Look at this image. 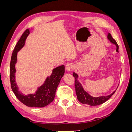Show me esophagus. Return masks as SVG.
Segmentation results:
<instances>
[{
	"label": "esophagus",
	"instance_id": "esophagus-1",
	"mask_svg": "<svg viewBox=\"0 0 132 132\" xmlns=\"http://www.w3.org/2000/svg\"><path fill=\"white\" fill-rule=\"evenodd\" d=\"M74 68V65L72 63H68L66 65V70L68 71H70Z\"/></svg>",
	"mask_w": 132,
	"mask_h": 132
}]
</instances>
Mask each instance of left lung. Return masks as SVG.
<instances>
[{
  "mask_svg": "<svg viewBox=\"0 0 132 132\" xmlns=\"http://www.w3.org/2000/svg\"><path fill=\"white\" fill-rule=\"evenodd\" d=\"M107 39L111 43H112V44L116 45V51L117 52H118V45L117 43L116 40L112 37L110 33H108L107 35ZM73 75L74 77L75 78V89L77 96V99L79 102L82 104H88L90 106H95L104 103V102H106L107 100H109L110 98L112 96V95L116 92V91L117 90L116 89V90H114L113 92L109 95L102 96L97 97H93L84 89L81 84L79 82L78 80V74L76 73L75 72H74L73 73Z\"/></svg>",
  "mask_w": 132,
  "mask_h": 132,
  "instance_id": "left-lung-1",
  "label": "left lung"
}]
</instances>
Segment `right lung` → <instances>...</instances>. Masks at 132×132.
I'll use <instances>...</instances> for the list:
<instances>
[{"mask_svg": "<svg viewBox=\"0 0 132 132\" xmlns=\"http://www.w3.org/2000/svg\"><path fill=\"white\" fill-rule=\"evenodd\" d=\"M29 33L30 30L29 29L25 31L16 43L12 54L10 68L11 87L16 98L26 106L44 107L54 99L57 87L64 75V66L62 65L54 69L51 76L47 77L44 84L37 88L35 93L25 95L21 93L15 80V64L17 62L18 52L25 45L26 39Z\"/></svg>", "mask_w": 132, "mask_h": 132, "instance_id": "obj_1", "label": "right lung"}]
</instances>
